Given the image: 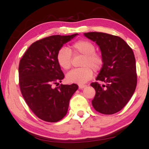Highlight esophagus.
<instances>
[{
  "label": "esophagus",
  "mask_w": 149,
  "mask_h": 149,
  "mask_svg": "<svg viewBox=\"0 0 149 149\" xmlns=\"http://www.w3.org/2000/svg\"><path fill=\"white\" fill-rule=\"evenodd\" d=\"M85 87H87L86 85H79V89H83V88H85Z\"/></svg>",
  "instance_id": "34e87169"
}]
</instances>
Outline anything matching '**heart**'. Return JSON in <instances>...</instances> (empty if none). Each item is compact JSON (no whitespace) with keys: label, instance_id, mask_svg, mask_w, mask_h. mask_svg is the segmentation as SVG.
<instances>
[{"label":"heart","instance_id":"1","mask_svg":"<svg viewBox=\"0 0 149 149\" xmlns=\"http://www.w3.org/2000/svg\"><path fill=\"white\" fill-rule=\"evenodd\" d=\"M95 47L87 40H79L71 45L69 48L62 47L56 55L57 62L61 68L68 70L71 67L72 56H83L81 68L73 69L66 74V79L70 83L83 84L92 78L93 71L97 72L102 68L104 58L98 52H95Z\"/></svg>","mask_w":149,"mask_h":149}]
</instances>
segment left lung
I'll use <instances>...</instances> for the list:
<instances>
[{"mask_svg": "<svg viewBox=\"0 0 149 149\" xmlns=\"http://www.w3.org/2000/svg\"><path fill=\"white\" fill-rule=\"evenodd\" d=\"M84 35L98 45L104 64L95 80L91 83L95 90L91 101L99 113L112 115L121 111L133 95L137 85L136 59L133 50L121 37L103 32H91Z\"/></svg>", "mask_w": 149, "mask_h": 149, "instance_id": "8db88e82", "label": "left lung"}]
</instances>
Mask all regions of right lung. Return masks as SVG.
Listing matches in <instances>:
<instances>
[{"instance_id":"right-lung-1","label":"right lung","mask_w":149,"mask_h":149,"mask_svg":"<svg viewBox=\"0 0 149 149\" xmlns=\"http://www.w3.org/2000/svg\"><path fill=\"white\" fill-rule=\"evenodd\" d=\"M78 34L53 35L36 40L29 47L19 64V85L26 104L39 119L58 122L68 111L69 101L78 85H59L64 78L56 60L63 45Z\"/></svg>"}]
</instances>
